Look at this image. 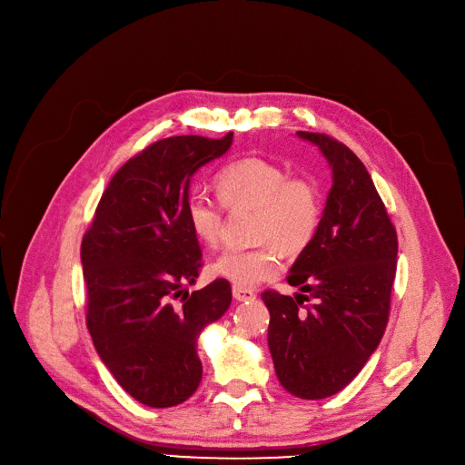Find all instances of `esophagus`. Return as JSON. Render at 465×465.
Returning a JSON list of instances; mask_svg holds the SVG:
<instances>
[{
	"instance_id": "obj_1",
	"label": "esophagus",
	"mask_w": 465,
	"mask_h": 465,
	"mask_svg": "<svg viewBox=\"0 0 465 465\" xmlns=\"http://www.w3.org/2000/svg\"><path fill=\"white\" fill-rule=\"evenodd\" d=\"M232 294L237 302H254L256 300V294L252 290L249 288H242V286H233L232 288Z\"/></svg>"
}]
</instances>
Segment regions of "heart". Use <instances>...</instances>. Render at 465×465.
I'll use <instances>...</instances> for the list:
<instances>
[{
	"label": "heart",
	"instance_id": "b5f03b06",
	"mask_svg": "<svg viewBox=\"0 0 465 465\" xmlns=\"http://www.w3.org/2000/svg\"><path fill=\"white\" fill-rule=\"evenodd\" d=\"M218 198L228 209H254L252 232L262 241L254 249H224L211 273L235 286H256L279 272V254H298L312 241L321 223L316 186L265 158H242L218 171ZM188 228L205 245H216L224 232V207L203 192H192L184 203Z\"/></svg>",
	"mask_w": 465,
	"mask_h": 465
}]
</instances>
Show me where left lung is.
Here are the masks:
<instances>
[{"label": "left lung", "instance_id": "left-lung-1", "mask_svg": "<svg viewBox=\"0 0 465 465\" xmlns=\"http://www.w3.org/2000/svg\"><path fill=\"white\" fill-rule=\"evenodd\" d=\"M319 146L331 188L309 245L290 267L294 298L267 290V345L286 392L324 400L343 390L377 351L396 279L398 235L368 169L324 134L298 132ZM313 300L311 306L305 301Z\"/></svg>", "mask_w": 465, "mask_h": 465}]
</instances>
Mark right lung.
I'll list each match as a JSON object with an SVG mask.
<instances>
[{
	"instance_id": "1",
	"label": "right lung",
	"mask_w": 465,
	"mask_h": 465,
	"mask_svg": "<svg viewBox=\"0 0 465 465\" xmlns=\"http://www.w3.org/2000/svg\"><path fill=\"white\" fill-rule=\"evenodd\" d=\"M232 143L230 132L146 146L116 171L84 233L88 331L105 368L143 405L173 407L198 390V337L232 303L226 279L188 294L202 249L184 216L192 177Z\"/></svg>"
}]
</instances>
